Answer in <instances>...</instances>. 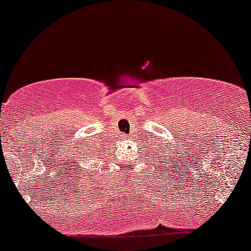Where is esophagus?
<instances>
[{"instance_id":"esophagus-1","label":"esophagus","mask_w":251,"mask_h":251,"mask_svg":"<svg viewBox=\"0 0 251 251\" xmlns=\"http://www.w3.org/2000/svg\"><path fill=\"white\" fill-rule=\"evenodd\" d=\"M126 139H128V136H125V140H126Z\"/></svg>"}]
</instances>
